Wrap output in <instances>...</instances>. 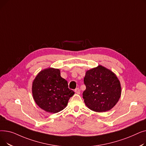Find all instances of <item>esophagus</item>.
I'll return each mask as SVG.
<instances>
[{
	"label": "esophagus",
	"instance_id": "1",
	"mask_svg": "<svg viewBox=\"0 0 146 146\" xmlns=\"http://www.w3.org/2000/svg\"><path fill=\"white\" fill-rule=\"evenodd\" d=\"M74 92L76 94H80V90L79 89V88H76L75 90H74Z\"/></svg>",
	"mask_w": 146,
	"mask_h": 146
}]
</instances>
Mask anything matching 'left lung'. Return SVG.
Instances as JSON below:
<instances>
[{
	"mask_svg": "<svg viewBox=\"0 0 146 146\" xmlns=\"http://www.w3.org/2000/svg\"><path fill=\"white\" fill-rule=\"evenodd\" d=\"M86 90L83 98L88 108L98 112L110 111L118 102L121 95L120 82L114 73L99 65L86 72Z\"/></svg>",
	"mask_w": 146,
	"mask_h": 146,
	"instance_id": "obj_1",
	"label": "left lung"
}]
</instances>
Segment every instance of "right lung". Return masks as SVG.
<instances>
[{
	"label": "right lung",
	"instance_id": "obj_1",
	"mask_svg": "<svg viewBox=\"0 0 146 146\" xmlns=\"http://www.w3.org/2000/svg\"><path fill=\"white\" fill-rule=\"evenodd\" d=\"M32 92L37 105L50 113L64 109L74 94L69 89L67 80L60 76L58 68H48L41 70L33 82Z\"/></svg>",
	"mask_w": 146,
	"mask_h": 146
}]
</instances>
